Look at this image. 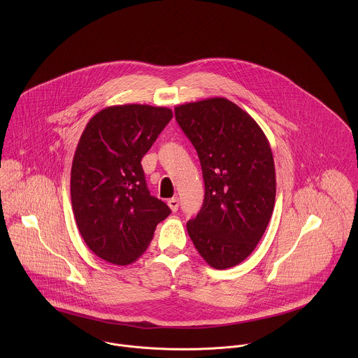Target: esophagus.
Returning a JSON list of instances; mask_svg holds the SVG:
<instances>
[{"instance_id": "obj_1", "label": "esophagus", "mask_w": 358, "mask_h": 358, "mask_svg": "<svg viewBox=\"0 0 358 358\" xmlns=\"http://www.w3.org/2000/svg\"><path fill=\"white\" fill-rule=\"evenodd\" d=\"M168 205H169V208L172 209V212H176L178 208H179V199H178V197H173V199L168 200Z\"/></svg>"}]
</instances>
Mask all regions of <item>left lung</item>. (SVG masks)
Here are the masks:
<instances>
[{"instance_id": "left-lung-1", "label": "left lung", "mask_w": 358, "mask_h": 358, "mask_svg": "<svg viewBox=\"0 0 358 358\" xmlns=\"http://www.w3.org/2000/svg\"><path fill=\"white\" fill-rule=\"evenodd\" d=\"M196 148L205 183L204 204L187 233L213 268L237 266L252 254L275 201L270 143L255 120L226 98L175 107Z\"/></svg>"}]
</instances>
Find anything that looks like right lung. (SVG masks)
Masks as SVG:
<instances>
[{
	"instance_id": "obj_1",
	"label": "right lung",
	"mask_w": 358,
	"mask_h": 358,
	"mask_svg": "<svg viewBox=\"0 0 358 358\" xmlns=\"http://www.w3.org/2000/svg\"><path fill=\"white\" fill-rule=\"evenodd\" d=\"M172 117L168 107L110 106L80 138L70 179L73 213L85 244L108 263H134L171 213L150 196L141 161Z\"/></svg>"
}]
</instances>
